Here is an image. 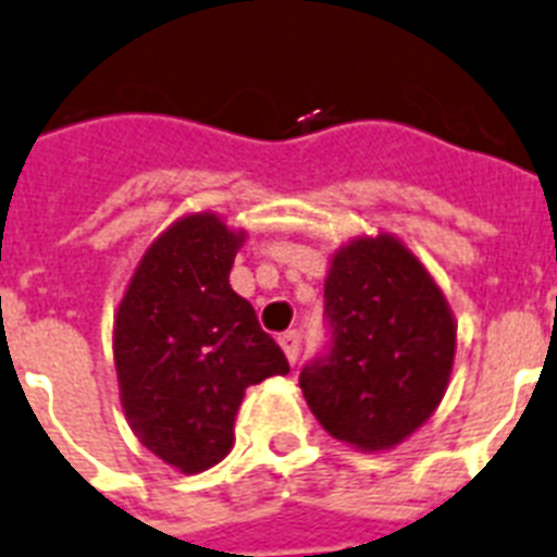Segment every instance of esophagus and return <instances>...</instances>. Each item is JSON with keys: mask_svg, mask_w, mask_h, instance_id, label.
<instances>
[{"mask_svg": "<svg viewBox=\"0 0 557 557\" xmlns=\"http://www.w3.org/2000/svg\"><path fill=\"white\" fill-rule=\"evenodd\" d=\"M280 346H283V351H286L288 363L297 366V360H300V334L283 332L280 334Z\"/></svg>", "mask_w": 557, "mask_h": 557, "instance_id": "1", "label": "esophagus"}]
</instances>
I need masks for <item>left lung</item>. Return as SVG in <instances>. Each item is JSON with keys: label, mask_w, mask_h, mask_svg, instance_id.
I'll list each match as a JSON object with an SVG mask.
<instances>
[{"label": "left lung", "mask_w": 557, "mask_h": 557, "mask_svg": "<svg viewBox=\"0 0 557 557\" xmlns=\"http://www.w3.org/2000/svg\"><path fill=\"white\" fill-rule=\"evenodd\" d=\"M332 355L300 372L320 426L360 451L414 435L451 381L458 323L429 269L395 234L349 239L329 260Z\"/></svg>", "instance_id": "obj_1"}]
</instances>
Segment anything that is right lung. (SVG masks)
Instances as JSON below:
<instances>
[{
	"label": "right lung",
	"instance_id": "1",
	"mask_svg": "<svg viewBox=\"0 0 557 557\" xmlns=\"http://www.w3.org/2000/svg\"><path fill=\"white\" fill-rule=\"evenodd\" d=\"M246 228L214 211L180 216L139 257L114 314V366L131 432L183 474L232 451L246 388L286 355L228 283Z\"/></svg>",
	"mask_w": 557,
	"mask_h": 557
}]
</instances>
